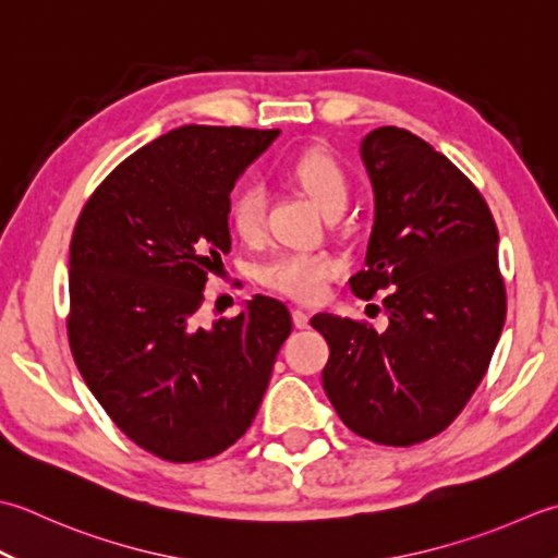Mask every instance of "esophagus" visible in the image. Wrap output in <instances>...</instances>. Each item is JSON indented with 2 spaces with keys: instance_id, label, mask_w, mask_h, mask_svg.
Wrapping results in <instances>:
<instances>
[{
  "instance_id": "esophagus-1",
  "label": "esophagus",
  "mask_w": 558,
  "mask_h": 558,
  "mask_svg": "<svg viewBox=\"0 0 558 558\" xmlns=\"http://www.w3.org/2000/svg\"><path fill=\"white\" fill-rule=\"evenodd\" d=\"M293 325L299 327V329H305L311 325V315L305 313V311H301V308H293Z\"/></svg>"
}]
</instances>
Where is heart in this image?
<instances>
[{
  "instance_id": "b5f03b06",
  "label": "heart",
  "mask_w": 558,
  "mask_h": 558,
  "mask_svg": "<svg viewBox=\"0 0 558 558\" xmlns=\"http://www.w3.org/2000/svg\"><path fill=\"white\" fill-rule=\"evenodd\" d=\"M289 175L320 211L327 216L344 209L349 202V180L344 168L332 154L323 149L303 151L289 168ZM231 229L247 243H255L265 233V190L259 183H243L229 202ZM342 263L329 253H305L283 250L259 267L257 279L263 287L291 295L295 301L313 303L327 293V283L342 275Z\"/></svg>"
}]
</instances>
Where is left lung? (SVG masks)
Here are the masks:
<instances>
[{"mask_svg":"<svg viewBox=\"0 0 558 558\" xmlns=\"http://www.w3.org/2000/svg\"><path fill=\"white\" fill-rule=\"evenodd\" d=\"M375 192L359 299L385 293L390 325L317 313L329 344L323 388L356 436L407 448L446 430L470 402L506 323L498 231L472 180L400 128L361 142Z\"/></svg>","mask_w":558,"mask_h":558,"instance_id":"obj_1","label":"left lung"}]
</instances>
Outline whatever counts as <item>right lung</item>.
<instances>
[{
	"mask_svg": "<svg viewBox=\"0 0 558 558\" xmlns=\"http://www.w3.org/2000/svg\"><path fill=\"white\" fill-rule=\"evenodd\" d=\"M277 134L170 130L124 158L74 226V363L112 424L166 462L209 460L245 434L291 335L289 308L267 295L211 327L197 317L231 250V190Z\"/></svg>",
	"mask_w": 558,
	"mask_h": 558,
	"instance_id": "right-lung-1",
	"label": "right lung"
}]
</instances>
